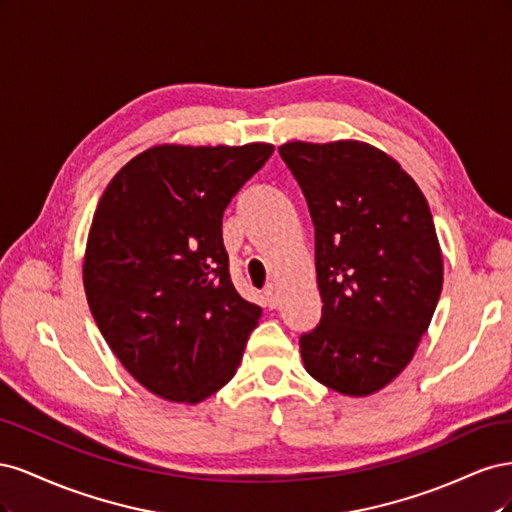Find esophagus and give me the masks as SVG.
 Here are the masks:
<instances>
[{
	"label": "esophagus",
	"instance_id": "obj_1",
	"mask_svg": "<svg viewBox=\"0 0 512 512\" xmlns=\"http://www.w3.org/2000/svg\"><path fill=\"white\" fill-rule=\"evenodd\" d=\"M262 301H265V307H269V309H275L277 303H280V299H277V292L271 284L265 288V292H262Z\"/></svg>",
	"mask_w": 512,
	"mask_h": 512
}]
</instances>
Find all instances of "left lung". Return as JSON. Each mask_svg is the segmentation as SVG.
I'll use <instances>...</instances> for the list:
<instances>
[{"instance_id":"left-lung-1","label":"left lung","mask_w":512,"mask_h":512,"mask_svg":"<svg viewBox=\"0 0 512 512\" xmlns=\"http://www.w3.org/2000/svg\"><path fill=\"white\" fill-rule=\"evenodd\" d=\"M280 156L316 228L324 305L299 342L303 365L346 397L374 395L412 361L442 292L427 198L395 158L363 141H290Z\"/></svg>"}]
</instances>
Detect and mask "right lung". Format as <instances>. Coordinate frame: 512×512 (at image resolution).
Masks as SVG:
<instances>
[{
    "label": "right lung",
    "mask_w": 512,
    "mask_h": 512,
    "mask_svg": "<svg viewBox=\"0 0 512 512\" xmlns=\"http://www.w3.org/2000/svg\"><path fill=\"white\" fill-rule=\"evenodd\" d=\"M273 149L153 145L98 200L83 260L89 309L130 376L166 401L218 393L262 316L230 282L222 215Z\"/></svg>",
    "instance_id": "right-lung-1"
}]
</instances>
